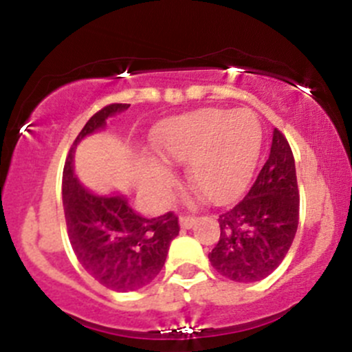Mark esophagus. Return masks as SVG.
<instances>
[{
    "instance_id": "obj_1",
    "label": "esophagus",
    "mask_w": 352,
    "mask_h": 352,
    "mask_svg": "<svg viewBox=\"0 0 352 352\" xmlns=\"http://www.w3.org/2000/svg\"><path fill=\"white\" fill-rule=\"evenodd\" d=\"M179 223H180V228L189 230V228H192L194 223H196V216L182 214V216H180V218H179Z\"/></svg>"
}]
</instances>
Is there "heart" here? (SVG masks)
Returning a JSON list of instances; mask_svg holds the SVG:
<instances>
[{
    "instance_id": "heart-1",
    "label": "heart",
    "mask_w": 352,
    "mask_h": 352,
    "mask_svg": "<svg viewBox=\"0 0 352 352\" xmlns=\"http://www.w3.org/2000/svg\"><path fill=\"white\" fill-rule=\"evenodd\" d=\"M261 150V126L250 110L204 109L163 124L158 151L168 162L187 165L194 189L208 201L223 204L247 186ZM151 190L162 194L173 182L165 165L151 162L146 170Z\"/></svg>"
}]
</instances>
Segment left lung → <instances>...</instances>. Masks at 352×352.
<instances>
[{"mask_svg":"<svg viewBox=\"0 0 352 352\" xmlns=\"http://www.w3.org/2000/svg\"><path fill=\"white\" fill-rule=\"evenodd\" d=\"M300 219L294 156L281 131L274 129L271 153L242 201L219 214V239L211 265L236 283L267 278L286 257Z\"/></svg>","mask_w":352,"mask_h":352,"instance_id":"obj_1","label":"left lung"}]
</instances>
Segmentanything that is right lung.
<instances>
[{
    "instance_id": "1",
    "label": "right lung",
    "mask_w": 352,
    "mask_h": 352,
    "mask_svg": "<svg viewBox=\"0 0 352 352\" xmlns=\"http://www.w3.org/2000/svg\"><path fill=\"white\" fill-rule=\"evenodd\" d=\"M129 104H110L90 117L67 153L63 172V206L71 247L80 264L112 291H136L150 285L166 261L170 242L179 235L172 211L156 218L140 214L124 196H97L73 173L74 148L88 134L104 129L110 116Z\"/></svg>"
}]
</instances>
